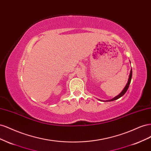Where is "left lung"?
<instances>
[{"label":"left lung","instance_id":"obj_1","mask_svg":"<svg viewBox=\"0 0 151 151\" xmlns=\"http://www.w3.org/2000/svg\"><path fill=\"white\" fill-rule=\"evenodd\" d=\"M132 68H131L130 73V75H129V80H128V82H127V83L125 87L124 88V89H123V91H122V92L119 94H118V96H115V98H113L111 99L107 100V101H114V100H116V99H119L120 98H121L122 96L124 95L125 94V93L127 92V91L128 90V89H129V85H130V82H131V79H132Z\"/></svg>","mask_w":151,"mask_h":151}]
</instances>
